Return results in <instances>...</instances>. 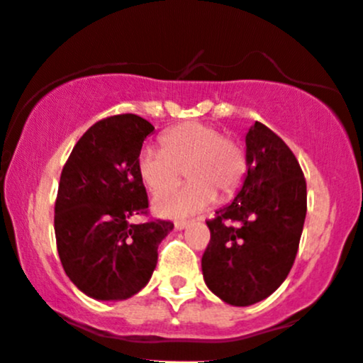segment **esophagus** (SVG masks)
Returning <instances> with one entry per match:
<instances>
[{"instance_id": "34e87169", "label": "esophagus", "mask_w": 363, "mask_h": 363, "mask_svg": "<svg viewBox=\"0 0 363 363\" xmlns=\"http://www.w3.org/2000/svg\"><path fill=\"white\" fill-rule=\"evenodd\" d=\"M189 225V221L188 219H177V221L174 223V226H175V230H184L186 226Z\"/></svg>"}]
</instances>
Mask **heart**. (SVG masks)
<instances>
[{"mask_svg": "<svg viewBox=\"0 0 363 363\" xmlns=\"http://www.w3.org/2000/svg\"><path fill=\"white\" fill-rule=\"evenodd\" d=\"M163 149L147 145L138 152L137 170L145 188L159 195L180 182L184 170L192 181L177 192L160 196L155 208L163 216H184L237 193L246 175V152L219 128L189 121L161 137Z\"/></svg>", "mask_w": 363, "mask_h": 363, "instance_id": "obj_1", "label": "heart"}]
</instances>
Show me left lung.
I'll list each match as a JSON object with an SVG mask.
<instances>
[{"mask_svg": "<svg viewBox=\"0 0 363 363\" xmlns=\"http://www.w3.org/2000/svg\"><path fill=\"white\" fill-rule=\"evenodd\" d=\"M247 175L233 202L207 219L205 284L232 306L272 295L294 267L307 212L303 172L291 149L258 123L246 135Z\"/></svg>", "mask_w": 363, "mask_h": 363, "instance_id": "1", "label": "left lung"}]
</instances>
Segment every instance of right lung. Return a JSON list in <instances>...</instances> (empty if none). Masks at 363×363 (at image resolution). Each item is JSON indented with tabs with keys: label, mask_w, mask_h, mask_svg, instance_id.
I'll return each instance as SVG.
<instances>
[{
	"label": "right lung",
	"mask_w": 363,
	"mask_h": 363,
	"mask_svg": "<svg viewBox=\"0 0 363 363\" xmlns=\"http://www.w3.org/2000/svg\"><path fill=\"white\" fill-rule=\"evenodd\" d=\"M155 126L135 113L94 123L61 172L54 232L61 265L72 283L96 300L138 294L158 263V246L174 223L147 219L145 186L137 170L142 144Z\"/></svg>",
	"instance_id": "right-lung-1"
}]
</instances>
